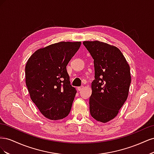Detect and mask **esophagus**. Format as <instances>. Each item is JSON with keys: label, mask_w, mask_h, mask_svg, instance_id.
Listing matches in <instances>:
<instances>
[{"label": "esophagus", "mask_w": 154, "mask_h": 154, "mask_svg": "<svg viewBox=\"0 0 154 154\" xmlns=\"http://www.w3.org/2000/svg\"><path fill=\"white\" fill-rule=\"evenodd\" d=\"M83 86L78 87V91H81L83 90Z\"/></svg>", "instance_id": "34e87169"}]
</instances>
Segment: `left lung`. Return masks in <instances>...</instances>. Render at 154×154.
Listing matches in <instances>:
<instances>
[{
	"instance_id": "8db88e82",
	"label": "left lung",
	"mask_w": 154,
	"mask_h": 154,
	"mask_svg": "<svg viewBox=\"0 0 154 154\" xmlns=\"http://www.w3.org/2000/svg\"><path fill=\"white\" fill-rule=\"evenodd\" d=\"M83 44L94 60L90 113L97 122L106 123L117 116L127 99L131 83L129 65L115 46L97 40Z\"/></svg>"
}]
</instances>
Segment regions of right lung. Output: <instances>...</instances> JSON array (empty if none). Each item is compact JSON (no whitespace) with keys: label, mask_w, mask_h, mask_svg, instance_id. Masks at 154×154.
<instances>
[{"label":"right lung","mask_w":154,"mask_h":154,"mask_svg":"<svg viewBox=\"0 0 154 154\" xmlns=\"http://www.w3.org/2000/svg\"><path fill=\"white\" fill-rule=\"evenodd\" d=\"M80 45V42H60L38 49L27 60L26 83L31 99L49 119H63L71 111L76 90L66 67Z\"/></svg>","instance_id":"1"}]
</instances>
